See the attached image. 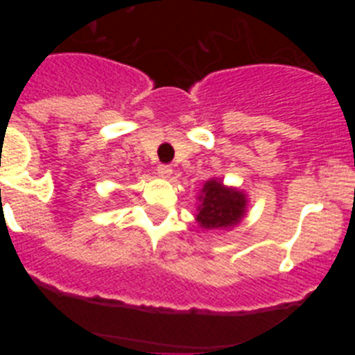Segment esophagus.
Returning a JSON list of instances; mask_svg holds the SVG:
<instances>
[{
  "label": "esophagus",
  "instance_id": "34e87169",
  "mask_svg": "<svg viewBox=\"0 0 355 355\" xmlns=\"http://www.w3.org/2000/svg\"><path fill=\"white\" fill-rule=\"evenodd\" d=\"M158 174H159V178H163V180H171L172 174H174V171H172V167H168V165H159Z\"/></svg>",
  "mask_w": 355,
  "mask_h": 355
}]
</instances>
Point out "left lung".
I'll list each match as a JSON object with an SVG mask.
<instances>
[{
  "label": "left lung",
  "mask_w": 355,
  "mask_h": 355,
  "mask_svg": "<svg viewBox=\"0 0 355 355\" xmlns=\"http://www.w3.org/2000/svg\"><path fill=\"white\" fill-rule=\"evenodd\" d=\"M196 222L208 231H227L240 224L247 215L249 199L240 188L227 187L218 178L202 184L197 196Z\"/></svg>",
  "instance_id": "1"
}]
</instances>
